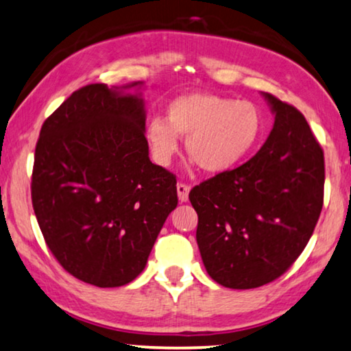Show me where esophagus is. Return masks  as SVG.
Instances as JSON below:
<instances>
[{"label": "esophagus", "instance_id": "34e87169", "mask_svg": "<svg viewBox=\"0 0 351 351\" xmlns=\"http://www.w3.org/2000/svg\"><path fill=\"white\" fill-rule=\"evenodd\" d=\"M176 191H178V199H180L181 204H182V202H187V199H189L191 187L184 184V182H180V184L176 186Z\"/></svg>", "mask_w": 351, "mask_h": 351}]
</instances>
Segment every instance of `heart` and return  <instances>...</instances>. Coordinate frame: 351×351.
<instances>
[{
	"mask_svg": "<svg viewBox=\"0 0 351 351\" xmlns=\"http://www.w3.org/2000/svg\"><path fill=\"white\" fill-rule=\"evenodd\" d=\"M167 122L152 117L147 140L156 159L169 165L187 138L191 159L208 173H224L245 160L263 135V114L254 103L210 92H191L167 108Z\"/></svg>",
	"mask_w": 351,
	"mask_h": 351,
	"instance_id": "heart-1",
	"label": "heart"
}]
</instances>
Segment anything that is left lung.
<instances>
[{"label": "left lung", "instance_id": "left-lung-1", "mask_svg": "<svg viewBox=\"0 0 351 351\" xmlns=\"http://www.w3.org/2000/svg\"><path fill=\"white\" fill-rule=\"evenodd\" d=\"M275 114L258 154L189 192L206 272L232 289L267 285L307 246L323 208L324 156L294 106L263 93Z\"/></svg>", "mask_w": 351, "mask_h": 351}]
</instances>
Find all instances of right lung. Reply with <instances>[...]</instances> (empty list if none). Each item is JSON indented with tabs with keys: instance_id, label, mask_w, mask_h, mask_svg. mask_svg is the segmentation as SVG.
I'll use <instances>...</instances> for the list:
<instances>
[{
	"instance_id": "right-lung-1",
	"label": "right lung",
	"mask_w": 351,
	"mask_h": 351,
	"mask_svg": "<svg viewBox=\"0 0 351 351\" xmlns=\"http://www.w3.org/2000/svg\"><path fill=\"white\" fill-rule=\"evenodd\" d=\"M141 86L73 92L44 121L34 151L32 202L44 240L68 274L98 288L143 272L178 205L175 175L149 160Z\"/></svg>"
}]
</instances>
